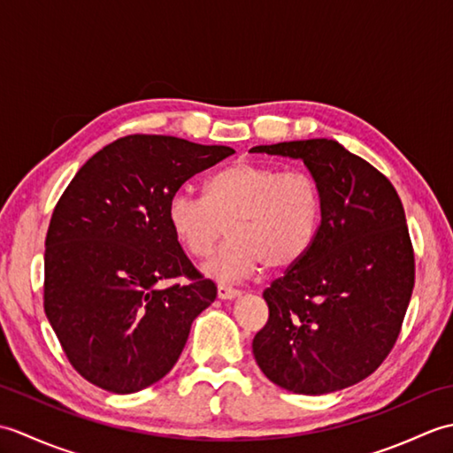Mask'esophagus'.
Returning <instances> with one entry per match:
<instances>
[{"label":"esophagus","instance_id":"esophagus-1","mask_svg":"<svg viewBox=\"0 0 453 453\" xmlns=\"http://www.w3.org/2000/svg\"><path fill=\"white\" fill-rule=\"evenodd\" d=\"M242 296V292L235 290L232 286H226V284H219L218 286V297L219 300H235V297Z\"/></svg>","mask_w":453,"mask_h":453}]
</instances>
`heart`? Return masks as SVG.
<instances>
[{
    "mask_svg": "<svg viewBox=\"0 0 453 453\" xmlns=\"http://www.w3.org/2000/svg\"><path fill=\"white\" fill-rule=\"evenodd\" d=\"M321 211V188L311 175L242 159L216 171L204 195L177 190L167 219L198 258L211 253L226 224L229 239L202 271L219 282H237L263 265L284 271L300 263L315 242Z\"/></svg>",
    "mask_w": 453,
    "mask_h": 453,
    "instance_id": "obj_1",
    "label": "heart"
}]
</instances>
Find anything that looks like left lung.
Returning <instances> with one entry per match:
<instances>
[{"instance_id": "1", "label": "left lung", "mask_w": 453, "mask_h": 453, "mask_svg": "<svg viewBox=\"0 0 453 453\" xmlns=\"http://www.w3.org/2000/svg\"><path fill=\"white\" fill-rule=\"evenodd\" d=\"M251 151L302 159L323 196L310 251L263 292L268 321L253 354L268 380L325 395L368 378L395 344L415 286V253L397 190L339 142Z\"/></svg>"}]
</instances>
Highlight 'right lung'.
Here are the masks:
<instances>
[{
	"instance_id": "obj_1",
	"label": "right lung",
	"mask_w": 453,
	"mask_h": 453,
	"mask_svg": "<svg viewBox=\"0 0 453 453\" xmlns=\"http://www.w3.org/2000/svg\"><path fill=\"white\" fill-rule=\"evenodd\" d=\"M235 153L175 136L134 134L75 173L52 211L44 311L67 360L93 386L136 393L171 372L216 284L182 251L169 198ZM187 285L161 288L171 277Z\"/></svg>"
}]
</instances>
